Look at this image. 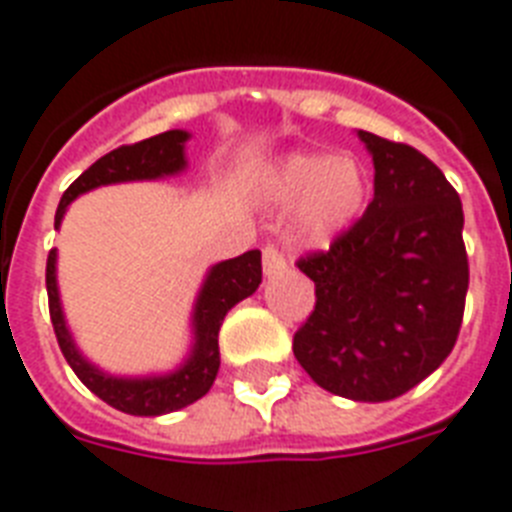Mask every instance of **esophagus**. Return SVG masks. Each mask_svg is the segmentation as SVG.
Wrapping results in <instances>:
<instances>
[{
  "mask_svg": "<svg viewBox=\"0 0 512 512\" xmlns=\"http://www.w3.org/2000/svg\"><path fill=\"white\" fill-rule=\"evenodd\" d=\"M261 264H264V275L267 277L280 275V272L288 269V261H285V256H282L275 243H267L261 248Z\"/></svg>",
  "mask_w": 512,
  "mask_h": 512,
  "instance_id": "34e87169",
  "label": "esophagus"
}]
</instances>
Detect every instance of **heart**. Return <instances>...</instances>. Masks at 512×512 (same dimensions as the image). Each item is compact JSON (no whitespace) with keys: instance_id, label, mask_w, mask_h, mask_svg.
Segmentation results:
<instances>
[{"instance_id":"1","label":"heart","mask_w":512,"mask_h":512,"mask_svg":"<svg viewBox=\"0 0 512 512\" xmlns=\"http://www.w3.org/2000/svg\"><path fill=\"white\" fill-rule=\"evenodd\" d=\"M272 198L296 208L298 235L327 243L349 227L365 208L367 177L351 158L330 153H293L277 171Z\"/></svg>"}]
</instances>
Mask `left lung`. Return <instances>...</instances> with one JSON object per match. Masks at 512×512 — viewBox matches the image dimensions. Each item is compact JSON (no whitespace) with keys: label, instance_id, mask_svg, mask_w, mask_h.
<instances>
[{"label":"left lung","instance_id":"left-lung-1","mask_svg":"<svg viewBox=\"0 0 512 512\" xmlns=\"http://www.w3.org/2000/svg\"><path fill=\"white\" fill-rule=\"evenodd\" d=\"M359 137L375 163V195L327 251L296 261L317 301L293 354L330 394L388 402L455 349L470 277L463 203L420 150Z\"/></svg>","mask_w":512,"mask_h":512}]
</instances>
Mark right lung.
Segmentation results:
<instances>
[{
    "instance_id": "add662e5",
    "label": "right lung",
    "mask_w": 512,
    "mask_h": 512,
    "mask_svg": "<svg viewBox=\"0 0 512 512\" xmlns=\"http://www.w3.org/2000/svg\"><path fill=\"white\" fill-rule=\"evenodd\" d=\"M185 142L187 132L171 129V132L155 134L150 140L121 145L94 161L60 198L55 214V227H60L65 208L76 195L100 185L113 182H132V179H155L163 174L185 169ZM261 282V251H245L237 259L222 261L211 269L206 285L200 290L198 304H195V346L182 370L163 375V378H113L105 375L87 359L81 357L73 346L68 327L63 320L60 298H57L55 282V251L47 256V298H49V320L55 327L57 343L63 351L65 362L79 375V380L100 396L102 402L126 412V415H166V412L182 410L187 404L198 402L200 396L208 394L214 386L216 372H219V327L224 314L230 312L237 301H243L259 288Z\"/></svg>"
}]
</instances>
